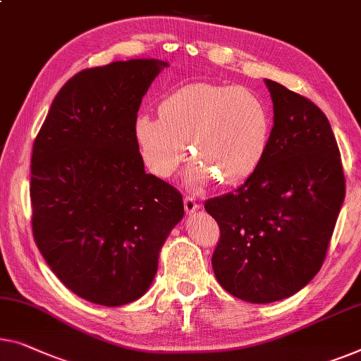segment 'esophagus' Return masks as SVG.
<instances>
[{
	"label": "esophagus",
	"instance_id": "obj_1",
	"mask_svg": "<svg viewBox=\"0 0 361 361\" xmlns=\"http://www.w3.org/2000/svg\"><path fill=\"white\" fill-rule=\"evenodd\" d=\"M185 209L188 214H195L199 211V204L196 202L195 196H185Z\"/></svg>",
	"mask_w": 361,
	"mask_h": 361
}]
</instances>
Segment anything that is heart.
I'll list each match as a JSON object with an SVG mask.
<instances>
[{
  "label": "heart",
  "instance_id": "heart-1",
  "mask_svg": "<svg viewBox=\"0 0 361 361\" xmlns=\"http://www.w3.org/2000/svg\"><path fill=\"white\" fill-rule=\"evenodd\" d=\"M271 111L255 90L240 85L191 82L165 95L159 118L137 115L133 136L149 171L170 178L186 157L195 155L190 185L219 178L236 185L255 173L271 139Z\"/></svg>",
  "mask_w": 361,
  "mask_h": 361
}]
</instances>
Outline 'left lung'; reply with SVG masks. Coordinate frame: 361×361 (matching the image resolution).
<instances>
[{"mask_svg": "<svg viewBox=\"0 0 361 361\" xmlns=\"http://www.w3.org/2000/svg\"><path fill=\"white\" fill-rule=\"evenodd\" d=\"M274 126L264 159L238 190L209 199L220 240L219 283L250 303L292 297L324 262L345 178L337 141L313 102L271 79Z\"/></svg>", "mask_w": 361, "mask_h": 361, "instance_id": "1", "label": "left lung"}]
</instances>
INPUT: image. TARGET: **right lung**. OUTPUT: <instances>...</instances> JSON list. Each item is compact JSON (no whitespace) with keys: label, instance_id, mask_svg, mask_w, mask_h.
<instances>
[{"label":"right lung","instance_id":"add662e5","mask_svg":"<svg viewBox=\"0 0 361 361\" xmlns=\"http://www.w3.org/2000/svg\"><path fill=\"white\" fill-rule=\"evenodd\" d=\"M166 66L144 58L84 69L56 94L35 137V243L55 276L90 303L141 298L185 214L180 192L146 173L133 136L142 97Z\"/></svg>","mask_w":361,"mask_h":361}]
</instances>
